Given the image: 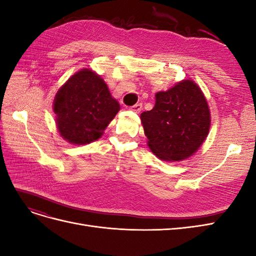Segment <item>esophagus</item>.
Returning <instances> with one entry per match:
<instances>
[{
	"label": "esophagus",
	"instance_id": "obj_1",
	"mask_svg": "<svg viewBox=\"0 0 256 256\" xmlns=\"http://www.w3.org/2000/svg\"><path fill=\"white\" fill-rule=\"evenodd\" d=\"M130 110L136 112V113H140L141 110H142V104H136L132 106L130 108Z\"/></svg>",
	"mask_w": 256,
	"mask_h": 256
}]
</instances>
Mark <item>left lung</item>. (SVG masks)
<instances>
[{
	"mask_svg": "<svg viewBox=\"0 0 256 256\" xmlns=\"http://www.w3.org/2000/svg\"><path fill=\"white\" fill-rule=\"evenodd\" d=\"M147 144L164 161L189 158L203 144L210 128V111L198 85L182 80L156 94L150 111L141 114Z\"/></svg>",
	"mask_w": 256,
	"mask_h": 256,
	"instance_id": "left-lung-1",
	"label": "left lung"
}]
</instances>
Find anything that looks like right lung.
<instances>
[{"instance_id": "obj_1", "label": "right lung", "mask_w": 256, "mask_h": 256, "mask_svg": "<svg viewBox=\"0 0 256 256\" xmlns=\"http://www.w3.org/2000/svg\"><path fill=\"white\" fill-rule=\"evenodd\" d=\"M120 109L104 79L90 69L72 76L53 102L60 134L78 145L98 140Z\"/></svg>"}]
</instances>
